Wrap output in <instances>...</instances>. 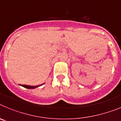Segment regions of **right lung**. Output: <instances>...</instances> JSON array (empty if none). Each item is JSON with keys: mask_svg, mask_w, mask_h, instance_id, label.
<instances>
[{"mask_svg": "<svg viewBox=\"0 0 121 121\" xmlns=\"http://www.w3.org/2000/svg\"><path fill=\"white\" fill-rule=\"evenodd\" d=\"M44 84H42L41 85H36V86H30V85H21L23 87H25V88H28V89H34V88H36L37 87H39V86H41V85H43Z\"/></svg>", "mask_w": 121, "mask_h": 121, "instance_id": "add662e5", "label": "right lung"}]
</instances>
